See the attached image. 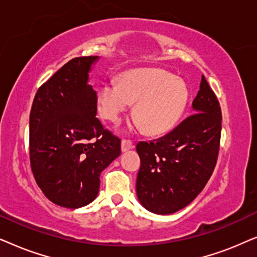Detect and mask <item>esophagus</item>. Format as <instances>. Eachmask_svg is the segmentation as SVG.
<instances>
[{
    "mask_svg": "<svg viewBox=\"0 0 257 257\" xmlns=\"http://www.w3.org/2000/svg\"><path fill=\"white\" fill-rule=\"evenodd\" d=\"M134 148V145H133L132 141H129V140H122L121 142V150L123 153L124 152H128L129 149H133Z\"/></svg>",
    "mask_w": 257,
    "mask_h": 257,
    "instance_id": "esophagus-1",
    "label": "esophagus"
}]
</instances>
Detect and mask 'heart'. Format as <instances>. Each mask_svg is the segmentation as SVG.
Wrapping results in <instances>:
<instances>
[{"label": "heart", "instance_id": "heart-1", "mask_svg": "<svg viewBox=\"0 0 257 257\" xmlns=\"http://www.w3.org/2000/svg\"><path fill=\"white\" fill-rule=\"evenodd\" d=\"M188 102L186 82L161 69L128 71L119 82L105 81L97 91V109L102 118L117 123L135 103L133 128L147 126V132L153 135L175 126Z\"/></svg>", "mask_w": 257, "mask_h": 257}]
</instances>
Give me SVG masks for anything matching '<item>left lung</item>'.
I'll return each instance as SVG.
<instances>
[{
	"instance_id": "obj_1",
	"label": "left lung",
	"mask_w": 257,
	"mask_h": 257,
	"mask_svg": "<svg viewBox=\"0 0 257 257\" xmlns=\"http://www.w3.org/2000/svg\"><path fill=\"white\" fill-rule=\"evenodd\" d=\"M194 114L150 142H139L141 160L136 194L152 213L168 215L187 207L214 172L220 149L222 114L216 95L202 76Z\"/></svg>"
}]
</instances>
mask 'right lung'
<instances>
[{"mask_svg":"<svg viewBox=\"0 0 257 257\" xmlns=\"http://www.w3.org/2000/svg\"><path fill=\"white\" fill-rule=\"evenodd\" d=\"M98 56L75 57L37 90L29 117L30 166L37 186L57 206L96 198L100 175L121 154V140L96 117L89 71Z\"/></svg>","mask_w":257,"mask_h":257,"instance_id":"obj_1","label":"right lung"}]
</instances>
